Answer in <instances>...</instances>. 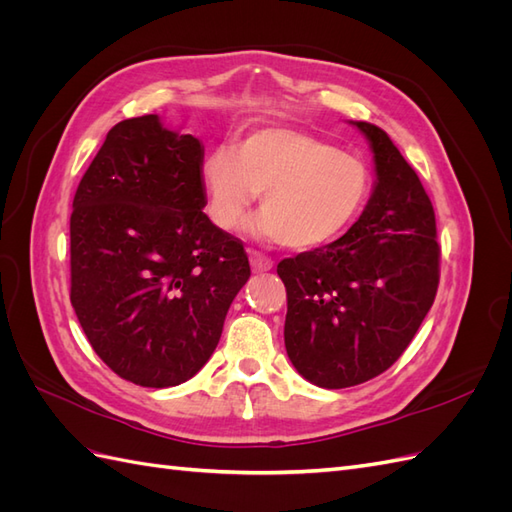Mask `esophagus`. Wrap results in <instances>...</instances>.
Here are the masks:
<instances>
[{"instance_id": "obj_1", "label": "esophagus", "mask_w": 512, "mask_h": 512, "mask_svg": "<svg viewBox=\"0 0 512 512\" xmlns=\"http://www.w3.org/2000/svg\"><path fill=\"white\" fill-rule=\"evenodd\" d=\"M250 265H252L254 273H262V271H271L273 269V260L258 254V252H250Z\"/></svg>"}]
</instances>
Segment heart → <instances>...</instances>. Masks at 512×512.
<instances>
[{
  "instance_id": "b5f03b06",
  "label": "heart",
  "mask_w": 512,
  "mask_h": 512,
  "mask_svg": "<svg viewBox=\"0 0 512 512\" xmlns=\"http://www.w3.org/2000/svg\"><path fill=\"white\" fill-rule=\"evenodd\" d=\"M211 220L235 230L260 195L262 211L247 222L252 237L294 252H312L342 237L371 190L363 158L290 126L245 134L207 151L200 164Z\"/></svg>"
}]
</instances>
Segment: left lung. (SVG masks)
Returning a JSON list of instances; mask_svg holds the SVG:
<instances>
[{
	"mask_svg": "<svg viewBox=\"0 0 512 512\" xmlns=\"http://www.w3.org/2000/svg\"><path fill=\"white\" fill-rule=\"evenodd\" d=\"M374 153L376 181L344 237L277 265L288 294L284 342L299 374L322 389L380 376L436 299L440 247L423 183L384 130L350 121Z\"/></svg>",
	"mask_w": 512,
	"mask_h": 512,
	"instance_id": "8db88e82",
	"label": "left lung"
}]
</instances>
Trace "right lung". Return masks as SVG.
Here are the masks:
<instances>
[{"label":"right lung","mask_w":512,"mask_h":512,"mask_svg":"<svg viewBox=\"0 0 512 512\" xmlns=\"http://www.w3.org/2000/svg\"><path fill=\"white\" fill-rule=\"evenodd\" d=\"M203 143L158 115L119 121L74 194L70 301L91 348L149 389L190 380L250 280L239 239L207 215Z\"/></svg>","instance_id":"1"}]
</instances>
